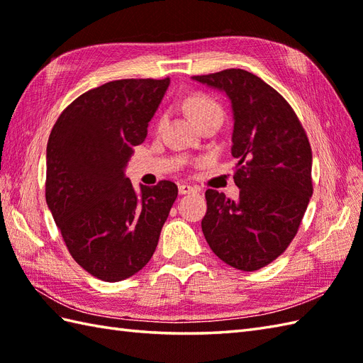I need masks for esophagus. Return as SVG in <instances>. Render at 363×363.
Returning <instances> with one entry per match:
<instances>
[{
  "instance_id": "esophagus-1",
  "label": "esophagus",
  "mask_w": 363,
  "mask_h": 363,
  "mask_svg": "<svg viewBox=\"0 0 363 363\" xmlns=\"http://www.w3.org/2000/svg\"><path fill=\"white\" fill-rule=\"evenodd\" d=\"M177 190H179L181 195H187V194H191V191H196V189L189 186V184H179V186H177Z\"/></svg>"
}]
</instances>
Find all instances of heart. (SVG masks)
<instances>
[{
  "mask_svg": "<svg viewBox=\"0 0 363 363\" xmlns=\"http://www.w3.org/2000/svg\"><path fill=\"white\" fill-rule=\"evenodd\" d=\"M186 109L195 123L211 117L213 113H223L221 106L209 95L194 94L186 99Z\"/></svg>",
  "mask_w": 363,
  "mask_h": 363,
  "instance_id": "obj_1",
  "label": "heart"
}]
</instances>
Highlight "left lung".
I'll list each match as a JSON object with an SVG mask.
<instances>
[{
  "instance_id": "8db88e82",
  "label": "left lung",
  "mask_w": 363,
  "mask_h": 363,
  "mask_svg": "<svg viewBox=\"0 0 363 363\" xmlns=\"http://www.w3.org/2000/svg\"><path fill=\"white\" fill-rule=\"evenodd\" d=\"M226 91L234 112L233 201L209 189L201 221L211 250L242 272L272 264L289 248L313 194L312 150L298 115L279 91L242 68L194 76Z\"/></svg>"
}]
</instances>
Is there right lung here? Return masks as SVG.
I'll return each mask as SVG.
<instances>
[{"label": "right lung", "mask_w": 363, "mask_h": 363, "mask_svg": "<svg viewBox=\"0 0 363 363\" xmlns=\"http://www.w3.org/2000/svg\"><path fill=\"white\" fill-rule=\"evenodd\" d=\"M168 86L118 79L91 89L59 115L46 145V204L72 257L106 282L148 264L177 196L172 181L135 194L123 172Z\"/></svg>", "instance_id": "add662e5"}]
</instances>
